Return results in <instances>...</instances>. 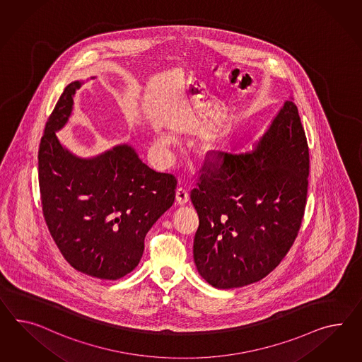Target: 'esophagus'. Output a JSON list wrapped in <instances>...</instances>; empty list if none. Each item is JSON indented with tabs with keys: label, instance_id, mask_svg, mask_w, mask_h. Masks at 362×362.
I'll list each match as a JSON object with an SVG mask.
<instances>
[{
	"label": "esophagus",
	"instance_id": "obj_1",
	"mask_svg": "<svg viewBox=\"0 0 362 362\" xmlns=\"http://www.w3.org/2000/svg\"><path fill=\"white\" fill-rule=\"evenodd\" d=\"M188 199H189V195H188L186 187H179L176 189V202L180 206H183V204H186L187 202H188Z\"/></svg>",
	"mask_w": 362,
	"mask_h": 362
}]
</instances>
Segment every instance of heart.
<instances>
[{"mask_svg":"<svg viewBox=\"0 0 362 362\" xmlns=\"http://www.w3.org/2000/svg\"><path fill=\"white\" fill-rule=\"evenodd\" d=\"M171 138L170 137H162L158 139V147L162 150V151H167L168 147L171 145Z\"/></svg>","mask_w":362,"mask_h":362,"instance_id":"obj_1","label":"heart"}]
</instances>
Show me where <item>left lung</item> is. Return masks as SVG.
<instances>
[{
    "label": "left lung",
    "mask_w": 362,
    "mask_h": 362,
    "mask_svg": "<svg viewBox=\"0 0 362 362\" xmlns=\"http://www.w3.org/2000/svg\"><path fill=\"white\" fill-rule=\"evenodd\" d=\"M191 191L199 215L194 259L216 288L261 281L281 264L303 220L310 153L286 101L253 153L208 151Z\"/></svg>",
    "instance_id": "obj_1"
}]
</instances>
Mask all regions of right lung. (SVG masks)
Instances as JSON below:
<instances>
[{
    "mask_svg": "<svg viewBox=\"0 0 362 362\" xmlns=\"http://www.w3.org/2000/svg\"><path fill=\"white\" fill-rule=\"evenodd\" d=\"M80 86L74 81L66 87L40 139L42 211L49 235L74 269L116 281L139 264L146 233L174 204L177 182L145 165L129 145L90 159L62 146L55 132L67 122Z\"/></svg>",
    "mask_w": 362,
    "mask_h": 362,
    "instance_id": "right-lung-1",
    "label": "right lung"
}]
</instances>
